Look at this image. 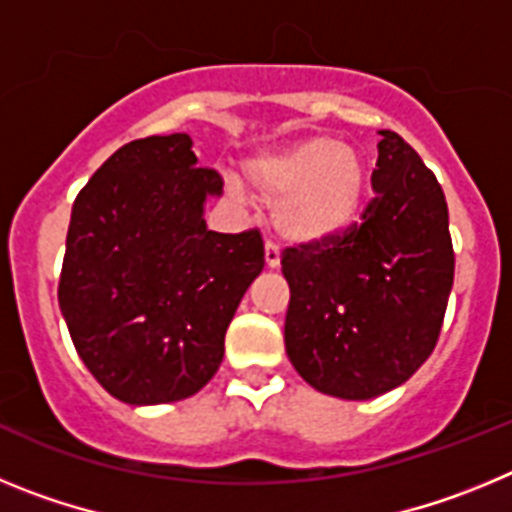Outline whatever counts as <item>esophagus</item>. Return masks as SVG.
Returning <instances> with one entry per match:
<instances>
[{
  "instance_id": "34e87169",
  "label": "esophagus",
  "mask_w": 512,
  "mask_h": 512,
  "mask_svg": "<svg viewBox=\"0 0 512 512\" xmlns=\"http://www.w3.org/2000/svg\"><path fill=\"white\" fill-rule=\"evenodd\" d=\"M264 261H266V269H277L279 266V248L271 241H266L264 246Z\"/></svg>"
}]
</instances>
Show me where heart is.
Wrapping results in <instances>:
<instances>
[{"label": "heart", "instance_id": "obj_1", "mask_svg": "<svg viewBox=\"0 0 512 512\" xmlns=\"http://www.w3.org/2000/svg\"><path fill=\"white\" fill-rule=\"evenodd\" d=\"M248 179L274 205V225L287 241L320 243L346 233L364 205L366 164L361 153L333 138H305L248 161ZM241 194L238 182L228 184Z\"/></svg>", "mask_w": 512, "mask_h": 512}]
</instances>
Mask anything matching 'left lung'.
<instances>
[{
  "instance_id": "1",
  "label": "left lung",
  "mask_w": 512,
  "mask_h": 512,
  "mask_svg": "<svg viewBox=\"0 0 512 512\" xmlns=\"http://www.w3.org/2000/svg\"><path fill=\"white\" fill-rule=\"evenodd\" d=\"M377 192L343 235L287 248L284 346L310 387L372 400L408 382L441 333L454 284L449 207L436 176L382 130Z\"/></svg>"
}]
</instances>
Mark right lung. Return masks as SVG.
<instances>
[{
    "mask_svg": "<svg viewBox=\"0 0 512 512\" xmlns=\"http://www.w3.org/2000/svg\"><path fill=\"white\" fill-rule=\"evenodd\" d=\"M220 194L192 138L171 133L117 148L76 197L58 305L76 354L120 402L184 400L220 369L225 330L264 269L259 230H207Z\"/></svg>",
    "mask_w": 512,
    "mask_h": 512,
    "instance_id": "right-lung-1",
    "label": "right lung"
}]
</instances>
